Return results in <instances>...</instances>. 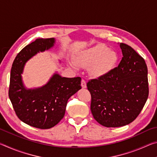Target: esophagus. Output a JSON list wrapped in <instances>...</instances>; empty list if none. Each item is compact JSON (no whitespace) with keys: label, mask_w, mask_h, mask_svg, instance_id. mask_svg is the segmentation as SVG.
I'll return each mask as SVG.
<instances>
[{"label":"esophagus","mask_w":157,"mask_h":157,"mask_svg":"<svg viewBox=\"0 0 157 157\" xmlns=\"http://www.w3.org/2000/svg\"><path fill=\"white\" fill-rule=\"evenodd\" d=\"M81 86L83 89L86 88V81L84 80V79H82V82H81Z\"/></svg>","instance_id":"34e87169"}]
</instances>
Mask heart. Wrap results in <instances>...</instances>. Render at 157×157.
I'll return each mask as SVG.
<instances>
[{
  "instance_id": "1",
  "label": "heart",
  "mask_w": 157,
  "mask_h": 157,
  "mask_svg": "<svg viewBox=\"0 0 157 157\" xmlns=\"http://www.w3.org/2000/svg\"><path fill=\"white\" fill-rule=\"evenodd\" d=\"M118 61V55L113 50L108 49L104 44H98L84 50L75 57V63L82 68H89L91 75L100 77L113 69ZM73 68L75 66L71 64Z\"/></svg>"
}]
</instances>
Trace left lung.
<instances>
[{
	"label": "left lung",
	"mask_w": 157,
	"mask_h": 157,
	"mask_svg": "<svg viewBox=\"0 0 157 157\" xmlns=\"http://www.w3.org/2000/svg\"><path fill=\"white\" fill-rule=\"evenodd\" d=\"M123 58L118 67L87 83L91 111L98 123L107 127L128 124L139 116L147 100V68L132 47L119 44Z\"/></svg>",
	"instance_id": "8db88e82"
}]
</instances>
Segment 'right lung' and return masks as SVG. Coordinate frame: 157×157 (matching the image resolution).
I'll list each match as a JSON object with an SVG mask.
<instances>
[{
  "label": "right lung",
  "instance_id": "add662e5",
  "mask_svg": "<svg viewBox=\"0 0 157 157\" xmlns=\"http://www.w3.org/2000/svg\"><path fill=\"white\" fill-rule=\"evenodd\" d=\"M55 43V38L37 39L18 53L11 69L9 98L15 112L23 123L39 129L56 125L64 116L68 100L82 88L81 78H64L57 71L43 86H25L22 77L25 63L37 53L52 48Z\"/></svg>",
  "mask_w": 157,
  "mask_h": 157
}]
</instances>
